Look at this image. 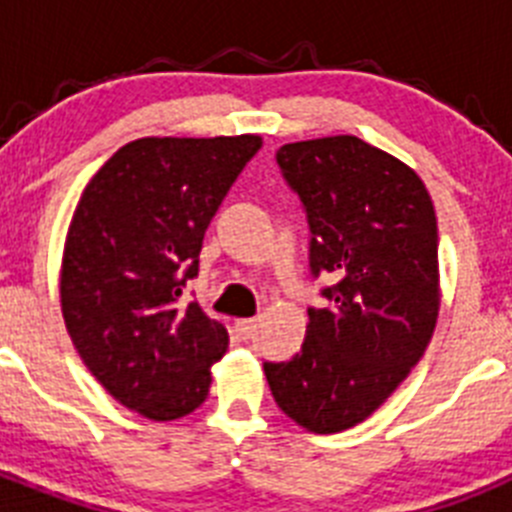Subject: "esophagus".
Masks as SVG:
<instances>
[{
  "label": "esophagus",
  "instance_id": "obj_1",
  "mask_svg": "<svg viewBox=\"0 0 512 512\" xmlns=\"http://www.w3.org/2000/svg\"><path fill=\"white\" fill-rule=\"evenodd\" d=\"M233 330H235V336L241 338V341H248V338H251L253 333H256V320H253V318L235 320Z\"/></svg>",
  "mask_w": 512,
  "mask_h": 512
}]
</instances>
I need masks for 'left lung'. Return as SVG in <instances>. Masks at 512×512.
Masks as SVG:
<instances>
[{"label":"left lung","mask_w":512,"mask_h":512,"mask_svg":"<svg viewBox=\"0 0 512 512\" xmlns=\"http://www.w3.org/2000/svg\"><path fill=\"white\" fill-rule=\"evenodd\" d=\"M277 164L310 223V269L333 279L302 351L266 361L284 415L312 433L366 420L428 348L441 307L438 228L420 176L356 135L287 143Z\"/></svg>","instance_id":"8db88e82"}]
</instances>
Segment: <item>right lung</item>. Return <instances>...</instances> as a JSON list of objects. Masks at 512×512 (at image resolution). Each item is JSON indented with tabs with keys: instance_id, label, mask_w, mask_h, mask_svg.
Segmentation results:
<instances>
[{
	"instance_id": "obj_1",
	"label": "right lung",
	"mask_w": 512,
	"mask_h": 512,
	"mask_svg": "<svg viewBox=\"0 0 512 512\" xmlns=\"http://www.w3.org/2000/svg\"><path fill=\"white\" fill-rule=\"evenodd\" d=\"M261 135L138 138L92 176L61 259V312L92 377L148 420L205 402L228 330L182 289L202 238Z\"/></svg>"
}]
</instances>
